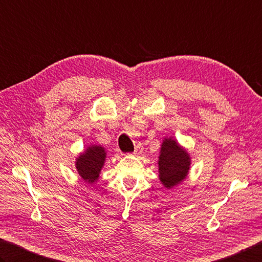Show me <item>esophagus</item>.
<instances>
[{
  "mask_svg": "<svg viewBox=\"0 0 262 262\" xmlns=\"http://www.w3.org/2000/svg\"><path fill=\"white\" fill-rule=\"evenodd\" d=\"M141 152H142V148H141L140 146H137V147H136V149H135V151H133L132 154L135 155V156H138V155H140Z\"/></svg>",
  "mask_w": 262,
  "mask_h": 262,
  "instance_id": "34e87169",
  "label": "esophagus"
}]
</instances>
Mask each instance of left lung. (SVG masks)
<instances>
[{"instance_id":"1","label":"left lung","mask_w":262,"mask_h":262,"mask_svg":"<svg viewBox=\"0 0 262 262\" xmlns=\"http://www.w3.org/2000/svg\"><path fill=\"white\" fill-rule=\"evenodd\" d=\"M191 160L184 147L178 144L173 137L164 138L159 156V178L167 189L184 181L190 169Z\"/></svg>"}]
</instances>
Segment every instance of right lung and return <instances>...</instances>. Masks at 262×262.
Instances as JSON below:
<instances>
[{"label":"right lung","mask_w":262,"mask_h":262,"mask_svg":"<svg viewBox=\"0 0 262 262\" xmlns=\"http://www.w3.org/2000/svg\"><path fill=\"white\" fill-rule=\"evenodd\" d=\"M106 149L100 145H90L76 157L77 173L88 184L93 185L99 179L101 169L105 165Z\"/></svg>","instance_id":"obj_1"}]
</instances>
